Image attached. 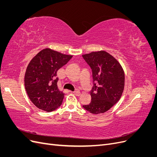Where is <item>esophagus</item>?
I'll use <instances>...</instances> for the list:
<instances>
[{"label":"esophagus","instance_id":"34e87169","mask_svg":"<svg viewBox=\"0 0 157 157\" xmlns=\"http://www.w3.org/2000/svg\"><path fill=\"white\" fill-rule=\"evenodd\" d=\"M73 93L76 95V96H80V91H79V90H75V91H74L73 92Z\"/></svg>","mask_w":157,"mask_h":157}]
</instances>
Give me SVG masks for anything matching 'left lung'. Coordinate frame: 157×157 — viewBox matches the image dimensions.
<instances>
[{
    "label": "left lung",
    "instance_id": "obj_1",
    "mask_svg": "<svg viewBox=\"0 0 157 157\" xmlns=\"http://www.w3.org/2000/svg\"><path fill=\"white\" fill-rule=\"evenodd\" d=\"M92 71L94 84L90 93L92 101L83 105L94 115L109 110L121 99L124 88V71L122 65L108 52L100 50L83 54Z\"/></svg>",
    "mask_w": 157,
    "mask_h": 157
}]
</instances>
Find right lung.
Listing matches in <instances>:
<instances>
[{"instance_id": "right-lung-1", "label": "right lung", "mask_w": 157, "mask_h": 157, "mask_svg": "<svg viewBox=\"0 0 157 157\" xmlns=\"http://www.w3.org/2000/svg\"><path fill=\"white\" fill-rule=\"evenodd\" d=\"M72 57L48 48L40 51L30 61L24 84L28 96L37 108L51 112L61 105L65 94L57 84V72Z\"/></svg>"}]
</instances>
